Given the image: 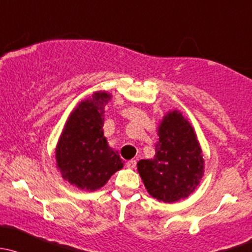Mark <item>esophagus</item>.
I'll use <instances>...</instances> for the list:
<instances>
[{"label":"esophagus","instance_id":"esophagus-1","mask_svg":"<svg viewBox=\"0 0 252 252\" xmlns=\"http://www.w3.org/2000/svg\"><path fill=\"white\" fill-rule=\"evenodd\" d=\"M136 165H137V161H136V160H133V159L129 160V161H127V164H126V166L128 168H134V167H136Z\"/></svg>","mask_w":252,"mask_h":252}]
</instances>
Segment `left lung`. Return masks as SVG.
<instances>
[{"label":"left lung","mask_w":252,"mask_h":252,"mask_svg":"<svg viewBox=\"0 0 252 252\" xmlns=\"http://www.w3.org/2000/svg\"><path fill=\"white\" fill-rule=\"evenodd\" d=\"M159 142L152 160L137 164L148 193L164 203L187 198L203 177L204 159L193 127L178 111L160 124Z\"/></svg>","instance_id":"left-lung-1"}]
</instances>
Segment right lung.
<instances>
[{
	"label": "right lung",
	"mask_w": 252,
	"mask_h": 252,
	"mask_svg": "<svg viewBox=\"0 0 252 252\" xmlns=\"http://www.w3.org/2000/svg\"><path fill=\"white\" fill-rule=\"evenodd\" d=\"M110 99L105 92H95L70 115L57 145L56 158L64 180L77 188L95 190L121 170L124 161L109 148L103 136L104 107Z\"/></svg>",
	"instance_id": "1"
}]
</instances>
